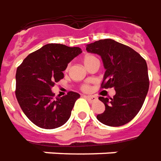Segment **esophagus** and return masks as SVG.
<instances>
[{
    "label": "esophagus",
    "instance_id": "obj_1",
    "mask_svg": "<svg viewBox=\"0 0 161 161\" xmlns=\"http://www.w3.org/2000/svg\"><path fill=\"white\" fill-rule=\"evenodd\" d=\"M84 97L86 98V100H88L90 102H93V101H97V97L93 96V95H85Z\"/></svg>",
    "mask_w": 161,
    "mask_h": 161
}]
</instances>
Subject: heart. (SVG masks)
Listing matches in <instances>:
<instances>
[{
  "label": "heart",
  "mask_w": 161,
  "mask_h": 161,
  "mask_svg": "<svg viewBox=\"0 0 161 161\" xmlns=\"http://www.w3.org/2000/svg\"><path fill=\"white\" fill-rule=\"evenodd\" d=\"M94 60H97V58L95 56L92 55V54H86V55H85V56L83 57V63H84V65H85L86 67H87L88 65L91 64V63H92L93 61H94ZM81 89H82L83 91H87V90L89 89V86L86 85V84H84V85L81 86Z\"/></svg>",
  "instance_id": "heart-1"
}]
</instances>
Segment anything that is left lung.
I'll return each instance as SVG.
<instances>
[{"label": "left lung", "instance_id": "left-lung-1", "mask_svg": "<svg viewBox=\"0 0 161 161\" xmlns=\"http://www.w3.org/2000/svg\"><path fill=\"white\" fill-rule=\"evenodd\" d=\"M86 51L101 55L106 68L101 88L114 87L115 95L99 97L105 111L97 115L104 125L123 126L140 112L149 88L147 65L143 57L130 47L111 39L87 44Z\"/></svg>", "mask_w": 161, "mask_h": 161}]
</instances>
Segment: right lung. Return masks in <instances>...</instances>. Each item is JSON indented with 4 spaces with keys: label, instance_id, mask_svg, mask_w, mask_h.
<instances>
[{
    "label": "right lung",
    "instance_id": "1",
    "mask_svg": "<svg viewBox=\"0 0 161 161\" xmlns=\"http://www.w3.org/2000/svg\"><path fill=\"white\" fill-rule=\"evenodd\" d=\"M81 53L77 47L50 43L28 54L17 68L15 96L35 125L45 129L61 126L70 118L80 94L73 91L55 97L51 87L64 78L63 71Z\"/></svg>",
    "mask_w": 161,
    "mask_h": 161
}]
</instances>
